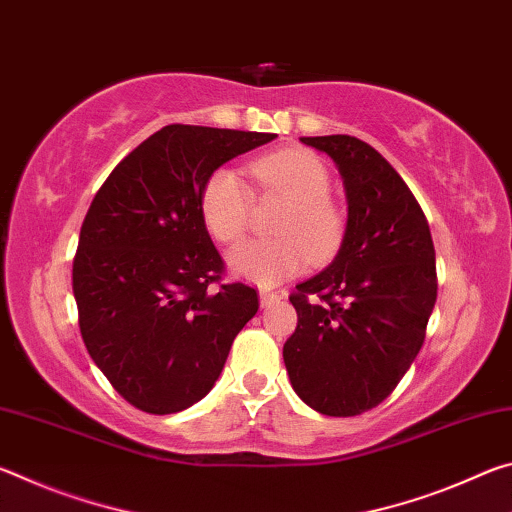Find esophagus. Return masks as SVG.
<instances>
[{"mask_svg": "<svg viewBox=\"0 0 512 512\" xmlns=\"http://www.w3.org/2000/svg\"><path fill=\"white\" fill-rule=\"evenodd\" d=\"M280 298L282 296L277 291H266V289L259 291V305H262V307H268V305H271V302L280 300Z\"/></svg>", "mask_w": 512, "mask_h": 512, "instance_id": "obj_1", "label": "esophagus"}]
</instances>
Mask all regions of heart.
Here are the masks:
<instances>
[{
	"label": "heart",
	"mask_w": 512,
	"mask_h": 512,
	"mask_svg": "<svg viewBox=\"0 0 512 512\" xmlns=\"http://www.w3.org/2000/svg\"><path fill=\"white\" fill-rule=\"evenodd\" d=\"M255 183L266 194L287 198L275 223L277 239L250 241L230 255V266L248 282L273 287L307 268L309 259L323 264L343 244L345 216L329 198L332 178L323 162L305 149H282L250 164ZM253 192L241 173L221 167L210 173L201 192V216L210 235L221 244L244 239Z\"/></svg>",
	"instance_id": "heart-1"
}]
</instances>
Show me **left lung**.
<instances>
[{"mask_svg":"<svg viewBox=\"0 0 512 512\" xmlns=\"http://www.w3.org/2000/svg\"><path fill=\"white\" fill-rule=\"evenodd\" d=\"M300 142L339 167L348 225L334 262L289 296L298 327L282 357L302 402L350 418L384 402L418 357L436 305V250L411 189L370 144Z\"/></svg>","mask_w":512,"mask_h":512,"instance_id":"left-lung-1","label":"left lung"}]
</instances>
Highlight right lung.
Returning <instances> with one entry per match:
<instances>
[{"mask_svg":"<svg viewBox=\"0 0 512 512\" xmlns=\"http://www.w3.org/2000/svg\"><path fill=\"white\" fill-rule=\"evenodd\" d=\"M273 133L171 124L121 160L81 225L72 287L92 361L140 411L167 415L212 391L259 300L223 284L201 216L210 173Z\"/></svg>","mask_w":512,"mask_h":512,"instance_id":"right-lung-1","label":"right lung"}]
</instances>
